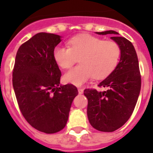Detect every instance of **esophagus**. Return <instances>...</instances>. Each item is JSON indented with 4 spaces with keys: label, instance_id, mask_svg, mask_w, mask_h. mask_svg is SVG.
<instances>
[{
    "label": "esophagus",
    "instance_id": "1",
    "mask_svg": "<svg viewBox=\"0 0 153 153\" xmlns=\"http://www.w3.org/2000/svg\"><path fill=\"white\" fill-rule=\"evenodd\" d=\"M78 92L79 94H82V93H83V88H78Z\"/></svg>",
    "mask_w": 153,
    "mask_h": 153
}]
</instances>
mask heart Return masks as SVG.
<instances>
[{
    "mask_svg": "<svg viewBox=\"0 0 153 153\" xmlns=\"http://www.w3.org/2000/svg\"><path fill=\"white\" fill-rule=\"evenodd\" d=\"M67 44L68 47H55L53 58L61 69H69L79 58V65L67 71L63 76L65 83L74 86H82L92 77L101 80L109 76L120 56L118 44L93 35H77Z\"/></svg>",
    "mask_w": 153,
    "mask_h": 153,
    "instance_id": "b5f03b06",
    "label": "heart"
}]
</instances>
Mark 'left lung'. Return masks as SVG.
I'll use <instances>...</instances> for the list:
<instances>
[{
    "instance_id": "obj_1",
    "label": "left lung",
    "mask_w": 153,
    "mask_h": 153,
    "mask_svg": "<svg viewBox=\"0 0 153 153\" xmlns=\"http://www.w3.org/2000/svg\"><path fill=\"white\" fill-rule=\"evenodd\" d=\"M99 35L112 34L120 49V58L109 76L98 84L106 91L85 89L88 98L87 114L89 123L99 131L113 132L127 122L134 110L141 89V75L137 53L133 44L117 32H97Z\"/></svg>"
}]
</instances>
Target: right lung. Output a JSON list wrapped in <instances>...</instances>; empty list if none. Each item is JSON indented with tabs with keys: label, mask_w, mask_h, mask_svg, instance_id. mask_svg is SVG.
I'll return each mask as SVG.
<instances>
[{
	"label": "right lung",
	"mask_w": 153,
	"mask_h": 153,
	"mask_svg": "<svg viewBox=\"0 0 153 153\" xmlns=\"http://www.w3.org/2000/svg\"><path fill=\"white\" fill-rule=\"evenodd\" d=\"M60 35L39 33L19 48L13 88L25 120L39 131L54 134L65 128L78 95L73 84L61 85V72L53 58Z\"/></svg>",
	"instance_id": "right-lung-1"
}]
</instances>
